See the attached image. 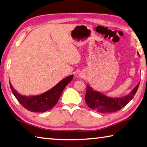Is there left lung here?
Listing matches in <instances>:
<instances>
[{
    "label": "left lung",
    "instance_id": "8db88e82",
    "mask_svg": "<svg viewBox=\"0 0 147 147\" xmlns=\"http://www.w3.org/2000/svg\"><path fill=\"white\" fill-rule=\"evenodd\" d=\"M139 85L140 82L130 92L129 95L122 96V97L114 98L108 97L103 93L95 91L89 85H88L86 93L85 95V100L88 107L98 113L116 112L125 106L133 98Z\"/></svg>",
    "mask_w": 147,
    "mask_h": 147
}]
</instances>
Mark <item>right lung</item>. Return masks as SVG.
<instances>
[{"label": "right lung", "mask_w": 147, "mask_h": 147, "mask_svg": "<svg viewBox=\"0 0 147 147\" xmlns=\"http://www.w3.org/2000/svg\"><path fill=\"white\" fill-rule=\"evenodd\" d=\"M73 79L70 76L61 80L58 84L45 93L36 96H23L17 93L9 81L11 90L14 96L22 106L32 112L43 113L52 109L59 100L66 86Z\"/></svg>", "instance_id": "right-lung-1"}]
</instances>
